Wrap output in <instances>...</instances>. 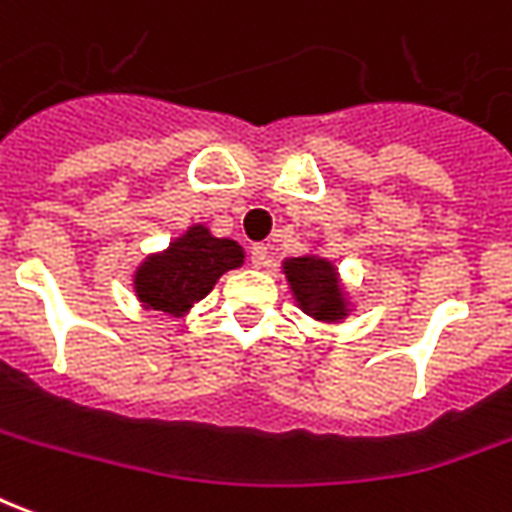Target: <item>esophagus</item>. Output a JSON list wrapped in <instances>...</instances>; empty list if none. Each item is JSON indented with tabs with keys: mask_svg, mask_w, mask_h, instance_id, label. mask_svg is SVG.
I'll list each match as a JSON object with an SVG mask.
<instances>
[{
	"mask_svg": "<svg viewBox=\"0 0 512 512\" xmlns=\"http://www.w3.org/2000/svg\"><path fill=\"white\" fill-rule=\"evenodd\" d=\"M267 262H270V250H267V245H262V242L253 245V248H250V264H253V267H267Z\"/></svg>",
	"mask_w": 512,
	"mask_h": 512,
	"instance_id": "34e87169",
	"label": "esophagus"
}]
</instances>
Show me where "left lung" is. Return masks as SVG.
Instances as JSON below:
<instances>
[{
    "label": "left lung",
    "instance_id": "1",
    "mask_svg": "<svg viewBox=\"0 0 512 512\" xmlns=\"http://www.w3.org/2000/svg\"><path fill=\"white\" fill-rule=\"evenodd\" d=\"M281 273L297 308L320 325H339L355 311L353 295L344 284L339 264L322 253L320 242H311L303 256H289L281 262Z\"/></svg>",
    "mask_w": 512,
    "mask_h": 512
}]
</instances>
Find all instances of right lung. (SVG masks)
<instances>
[{"mask_svg": "<svg viewBox=\"0 0 512 512\" xmlns=\"http://www.w3.org/2000/svg\"><path fill=\"white\" fill-rule=\"evenodd\" d=\"M245 264V248L237 239L215 237L206 223H192L168 248L148 253L132 270V292L143 311L181 320L201 303L220 275Z\"/></svg>", "mask_w": 512, "mask_h": 512, "instance_id": "right-lung-1", "label": "right lung"}]
</instances>
